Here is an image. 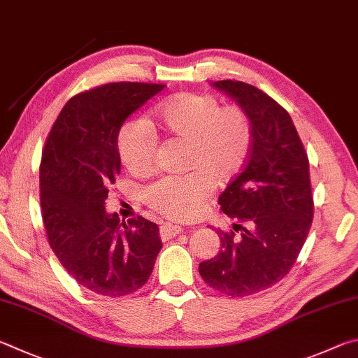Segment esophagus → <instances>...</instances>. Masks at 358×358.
<instances>
[{"mask_svg":"<svg viewBox=\"0 0 358 358\" xmlns=\"http://www.w3.org/2000/svg\"><path fill=\"white\" fill-rule=\"evenodd\" d=\"M180 231H182V228L178 227V224L165 223V224H162V227H160V237L163 241L171 239V237L180 234Z\"/></svg>","mask_w":358,"mask_h":358,"instance_id":"1","label":"esophagus"}]
</instances>
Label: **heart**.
Masks as SVG:
<instances>
[{
  "instance_id": "1",
  "label": "heart",
  "mask_w": 358,
  "mask_h": 358,
  "mask_svg": "<svg viewBox=\"0 0 358 358\" xmlns=\"http://www.w3.org/2000/svg\"><path fill=\"white\" fill-rule=\"evenodd\" d=\"M150 127L130 117L121 124L116 149L131 174L152 168L157 135L185 141L182 174H163L141 189L143 203L174 220H189L201 212L214 185L237 178L253 144V124L241 106H222L208 94L184 92L165 100L150 113Z\"/></svg>"
}]
</instances>
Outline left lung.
Masks as SVG:
<instances>
[{"instance_id": "left-lung-1", "label": "left lung", "mask_w": 358, "mask_h": 358, "mask_svg": "<svg viewBox=\"0 0 358 358\" xmlns=\"http://www.w3.org/2000/svg\"><path fill=\"white\" fill-rule=\"evenodd\" d=\"M214 86L233 97L253 124V144L242 173L231 180L218 204L237 223L217 229L222 250L199 264V275L215 291L245 297L289 273L313 222L310 162L283 106L243 81Z\"/></svg>"}]
</instances>
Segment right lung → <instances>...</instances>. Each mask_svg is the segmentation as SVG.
Instances as JSON below:
<instances>
[{"label": "right lung", "mask_w": 358, "mask_h": 358, "mask_svg": "<svg viewBox=\"0 0 358 358\" xmlns=\"http://www.w3.org/2000/svg\"><path fill=\"white\" fill-rule=\"evenodd\" d=\"M165 85L119 81L73 96L56 117L41 160V208L50 247L80 286L124 297L149 280L162 248L159 227L105 212L121 171V124Z\"/></svg>", "instance_id": "add662e5"}]
</instances>
